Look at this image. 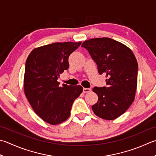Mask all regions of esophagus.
Segmentation results:
<instances>
[{
    "mask_svg": "<svg viewBox=\"0 0 156 156\" xmlns=\"http://www.w3.org/2000/svg\"><path fill=\"white\" fill-rule=\"evenodd\" d=\"M90 91H91L90 88H83V93H90Z\"/></svg>",
    "mask_w": 156,
    "mask_h": 156,
    "instance_id": "esophagus-1",
    "label": "esophagus"
}]
</instances>
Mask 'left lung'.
Returning <instances> with one entry per match:
<instances>
[{
  "instance_id": "left-lung-1",
  "label": "left lung",
  "mask_w": 156,
  "mask_h": 156,
  "mask_svg": "<svg viewBox=\"0 0 156 156\" xmlns=\"http://www.w3.org/2000/svg\"><path fill=\"white\" fill-rule=\"evenodd\" d=\"M95 62L99 74L106 75V87H94L98 101L92 106L97 116L112 120L126 112L135 100L138 63L130 48L109 38H97L84 41Z\"/></svg>"
}]
</instances>
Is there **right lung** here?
Instances as JSON below:
<instances>
[{"mask_svg": "<svg viewBox=\"0 0 156 156\" xmlns=\"http://www.w3.org/2000/svg\"><path fill=\"white\" fill-rule=\"evenodd\" d=\"M82 42H55L35 48L27 58L24 93L34 111L52 125L69 117L74 100L82 93L80 85L59 87V74L69 68L68 58Z\"/></svg>", "mask_w": 156, "mask_h": 156, "instance_id": "obj_1", "label": "right lung"}]
</instances>
